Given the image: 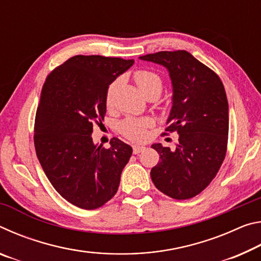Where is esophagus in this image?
<instances>
[{
    "label": "esophagus",
    "mask_w": 261,
    "mask_h": 261,
    "mask_svg": "<svg viewBox=\"0 0 261 261\" xmlns=\"http://www.w3.org/2000/svg\"><path fill=\"white\" fill-rule=\"evenodd\" d=\"M132 148H134V154H139L140 152H143L146 147L141 146V145H134Z\"/></svg>",
    "instance_id": "esophagus-1"
}]
</instances>
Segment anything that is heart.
<instances>
[{"label": "heart", "instance_id": "1", "mask_svg": "<svg viewBox=\"0 0 261 261\" xmlns=\"http://www.w3.org/2000/svg\"><path fill=\"white\" fill-rule=\"evenodd\" d=\"M134 79L145 96L149 93H158L160 95L162 91V79L156 72L151 71V70H137L134 73ZM117 87V82H113L107 88L106 92V105L110 108L113 106V99L115 91ZM152 124L149 118L146 117H126L123 120L120 125H118V130H120L123 136L126 138L139 141L143 140L147 135L148 126Z\"/></svg>", "mask_w": 261, "mask_h": 261}]
</instances>
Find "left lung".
Returning a JSON list of instances; mask_svg holds the SVG:
<instances>
[{
    "mask_svg": "<svg viewBox=\"0 0 261 261\" xmlns=\"http://www.w3.org/2000/svg\"><path fill=\"white\" fill-rule=\"evenodd\" d=\"M139 59L163 65L169 72L173 107L163 135H178L175 149L152 145L160 155L151 170L152 180L168 197L190 199L208 187L226 158L229 114L223 84L187 50L159 51Z\"/></svg>",
    "mask_w": 261,
    "mask_h": 261,
    "instance_id": "8db88e82",
    "label": "left lung"
}]
</instances>
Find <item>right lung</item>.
I'll list each match as a JSON object with an SVG mask.
<instances>
[{"mask_svg":"<svg viewBox=\"0 0 261 261\" xmlns=\"http://www.w3.org/2000/svg\"><path fill=\"white\" fill-rule=\"evenodd\" d=\"M134 60L76 55L48 74L34 123V146L53 187L65 200L95 210L112 199L132 147L118 138L94 145L93 124L103 121L106 92Z\"/></svg>","mask_w":261,"mask_h":261,"instance_id":"add662e5","label":"right lung"}]
</instances>
